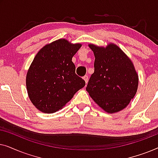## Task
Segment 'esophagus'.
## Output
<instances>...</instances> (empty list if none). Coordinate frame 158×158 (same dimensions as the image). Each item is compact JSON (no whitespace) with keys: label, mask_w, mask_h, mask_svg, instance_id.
Masks as SVG:
<instances>
[{"label":"esophagus","mask_w":158,"mask_h":158,"mask_svg":"<svg viewBox=\"0 0 158 158\" xmlns=\"http://www.w3.org/2000/svg\"><path fill=\"white\" fill-rule=\"evenodd\" d=\"M83 78L84 81H85V83H87L88 81V75H85V76H83Z\"/></svg>","instance_id":"esophagus-1"}]
</instances>
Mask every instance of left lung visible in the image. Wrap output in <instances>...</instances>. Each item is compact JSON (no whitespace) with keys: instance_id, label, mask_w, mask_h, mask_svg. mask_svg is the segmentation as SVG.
Returning a JSON list of instances; mask_svg holds the SVG:
<instances>
[{"instance_id":"8db88e82","label":"left lung","mask_w":158,"mask_h":158,"mask_svg":"<svg viewBox=\"0 0 158 158\" xmlns=\"http://www.w3.org/2000/svg\"><path fill=\"white\" fill-rule=\"evenodd\" d=\"M88 46L94 52L95 62L86 90L107 113L122 111L135 97L138 88L139 77L132 62L114 44L106 47Z\"/></svg>"}]
</instances>
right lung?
Here are the masks:
<instances>
[{
  "label": "right lung",
  "instance_id": "1",
  "mask_svg": "<svg viewBox=\"0 0 158 158\" xmlns=\"http://www.w3.org/2000/svg\"><path fill=\"white\" fill-rule=\"evenodd\" d=\"M81 46L60 39L43 47L34 58L26 85L29 99L40 111H59L85 86V81L76 75L72 62Z\"/></svg>",
  "mask_w": 158,
  "mask_h": 158
}]
</instances>
